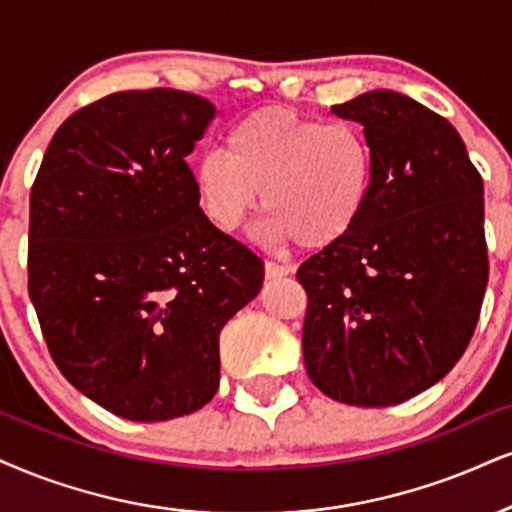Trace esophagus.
I'll return each instance as SVG.
<instances>
[{"label": "esophagus", "instance_id": "1", "mask_svg": "<svg viewBox=\"0 0 512 512\" xmlns=\"http://www.w3.org/2000/svg\"><path fill=\"white\" fill-rule=\"evenodd\" d=\"M294 268L287 266V263H275V261H266V277L275 280V277H285L292 275Z\"/></svg>", "mask_w": 512, "mask_h": 512}]
</instances>
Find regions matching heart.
<instances>
[{"label":"heart","mask_w":512,"mask_h":512,"mask_svg":"<svg viewBox=\"0 0 512 512\" xmlns=\"http://www.w3.org/2000/svg\"><path fill=\"white\" fill-rule=\"evenodd\" d=\"M375 151L349 123H323L282 106H263L230 125L223 151L194 166L201 211L220 230L244 223L263 192V237L301 249H330L368 211Z\"/></svg>","instance_id":"obj_1"}]
</instances>
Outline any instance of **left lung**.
Listing matches in <instances>:
<instances>
[{"mask_svg": "<svg viewBox=\"0 0 512 512\" xmlns=\"http://www.w3.org/2000/svg\"><path fill=\"white\" fill-rule=\"evenodd\" d=\"M375 151L368 211L306 258L304 363L349 406H394L430 389L475 332L489 280L484 185L458 130L391 90L332 106Z\"/></svg>", "mask_w": 512, "mask_h": 512, "instance_id": "left-lung-1", "label": "left lung"}]
</instances>
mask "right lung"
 <instances>
[{"mask_svg": "<svg viewBox=\"0 0 512 512\" xmlns=\"http://www.w3.org/2000/svg\"><path fill=\"white\" fill-rule=\"evenodd\" d=\"M216 116L192 92H113L61 123L30 189L28 294L68 382L159 422L218 391V337L263 261L199 208L187 166Z\"/></svg>", "mask_w": 512, "mask_h": 512, "instance_id": "1", "label": "right lung"}]
</instances>
